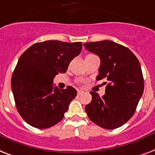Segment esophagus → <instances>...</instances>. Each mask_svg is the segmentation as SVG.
Masks as SVG:
<instances>
[{"mask_svg": "<svg viewBox=\"0 0 155 155\" xmlns=\"http://www.w3.org/2000/svg\"><path fill=\"white\" fill-rule=\"evenodd\" d=\"M82 93H83V91H81V90H78V95L81 94H82Z\"/></svg>", "mask_w": 155, "mask_h": 155, "instance_id": "34e87169", "label": "esophagus"}]
</instances>
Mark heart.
I'll return each instance as SVG.
<instances>
[{"mask_svg":"<svg viewBox=\"0 0 155 155\" xmlns=\"http://www.w3.org/2000/svg\"><path fill=\"white\" fill-rule=\"evenodd\" d=\"M91 55H92V54H89V55H87V56H91Z\"/></svg>","mask_w":155,"mask_h":155,"instance_id":"1","label":"heart"}]
</instances>
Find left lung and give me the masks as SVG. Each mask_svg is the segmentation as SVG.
<instances>
[{
	"mask_svg": "<svg viewBox=\"0 0 155 155\" xmlns=\"http://www.w3.org/2000/svg\"><path fill=\"white\" fill-rule=\"evenodd\" d=\"M83 45L100 58L97 80L108 81L104 96L91 91L92 100L85 108L87 116L104 129L119 128L134 116L143 94L141 64L128 48L113 41L91 42Z\"/></svg>",
	"mask_w": 155,
	"mask_h": 155,
	"instance_id": "obj_1",
	"label": "left lung"
}]
</instances>
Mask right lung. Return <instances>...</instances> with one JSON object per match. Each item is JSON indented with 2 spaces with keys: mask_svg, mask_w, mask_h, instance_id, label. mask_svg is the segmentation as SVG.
<instances>
[{
  "mask_svg": "<svg viewBox=\"0 0 155 155\" xmlns=\"http://www.w3.org/2000/svg\"><path fill=\"white\" fill-rule=\"evenodd\" d=\"M81 48V42L48 40L33 44L21 54L12 74L11 87L17 110L30 125L48 129L63 119L77 91L72 86L53 87V78L66 72Z\"/></svg>",
  "mask_w": 155,
  "mask_h": 155,
  "instance_id": "1",
  "label": "right lung"
}]
</instances>
